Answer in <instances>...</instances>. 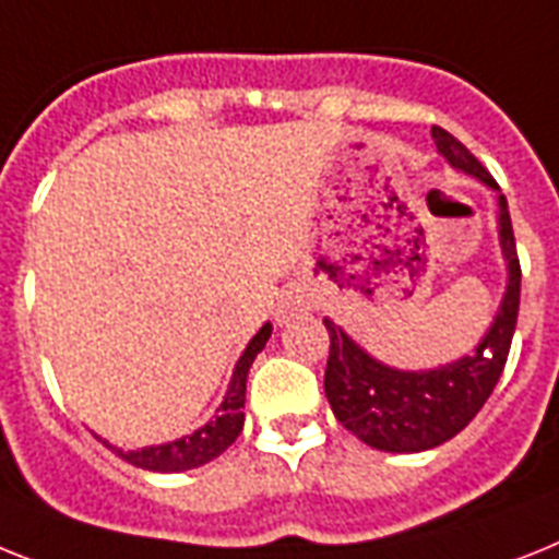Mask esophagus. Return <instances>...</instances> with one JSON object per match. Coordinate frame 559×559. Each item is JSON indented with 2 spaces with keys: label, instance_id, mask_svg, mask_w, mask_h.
Wrapping results in <instances>:
<instances>
[{
  "label": "esophagus",
  "instance_id": "34e87169",
  "mask_svg": "<svg viewBox=\"0 0 559 559\" xmlns=\"http://www.w3.org/2000/svg\"><path fill=\"white\" fill-rule=\"evenodd\" d=\"M313 308V299L311 294H308L306 288H288L280 297V306H276V320L280 322H290L297 320V317H302V313H308Z\"/></svg>",
  "mask_w": 559,
  "mask_h": 559
}]
</instances>
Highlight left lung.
I'll return each instance as SVG.
<instances>
[{
  "instance_id": "8db88e82",
  "label": "left lung",
  "mask_w": 559,
  "mask_h": 559,
  "mask_svg": "<svg viewBox=\"0 0 559 559\" xmlns=\"http://www.w3.org/2000/svg\"><path fill=\"white\" fill-rule=\"evenodd\" d=\"M440 151L454 168L497 188L495 177L479 165L477 156L449 131L431 128ZM500 246L509 262V288L483 343L472 357L435 371H396L368 357L340 325L325 320L331 336L325 366V396L331 412L352 435L380 451H428L460 435L500 380L511 352V336L520 311V260L509 202L500 193Z\"/></svg>"
}]
</instances>
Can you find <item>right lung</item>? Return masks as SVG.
<instances>
[{"mask_svg":"<svg viewBox=\"0 0 559 559\" xmlns=\"http://www.w3.org/2000/svg\"><path fill=\"white\" fill-rule=\"evenodd\" d=\"M271 336V325H262L257 331L251 343H248L246 354L239 357L237 368H234V377H230L228 394H225L223 405H219V414L216 419H211L207 426H202L200 431H193L191 437H182V440L165 442V445H147L140 451H122L117 445H108L114 454H119L122 460H128L136 468H145V472H188V468H197V465L211 463L214 456L223 454L230 442L237 440L239 431H242V423H246V380L248 368H251L253 357L265 348Z\"/></svg>","mask_w":559,"mask_h":559,"instance_id":"obj_1","label":"right lung"}]
</instances>
